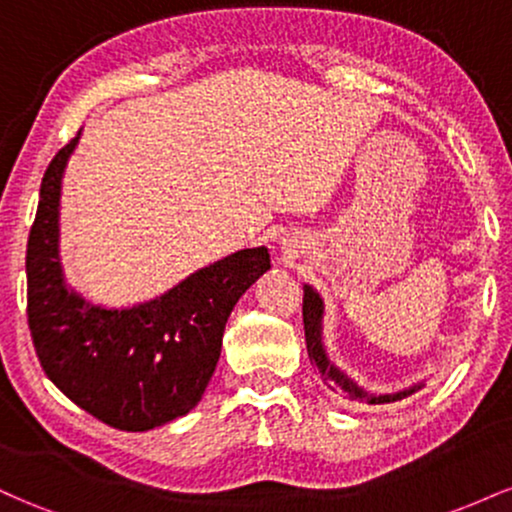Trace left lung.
I'll return each instance as SVG.
<instances>
[{
    "instance_id": "obj_1",
    "label": "left lung",
    "mask_w": 512,
    "mask_h": 512,
    "mask_svg": "<svg viewBox=\"0 0 512 512\" xmlns=\"http://www.w3.org/2000/svg\"><path fill=\"white\" fill-rule=\"evenodd\" d=\"M322 317H325V301L320 298L310 284H303V325H305V346H308L310 363L317 368V373L322 375L325 385L330 387L332 392L342 395L349 402H366V404H387L397 402V399H404L414 395L416 390H421L424 383H416L407 387V390L390 392V395H375V392L363 390L356 380H351L349 375L344 373L342 368H337L327 356L325 342H322Z\"/></svg>"
}]
</instances>
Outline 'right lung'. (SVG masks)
Listing matches in <instances>:
<instances>
[{"instance_id":"add662e5","label":"right lung","mask_w":512,"mask_h":512,"mask_svg":"<svg viewBox=\"0 0 512 512\" xmlns=\"http://www.w3.org/2000/svg\"><path fill=\"white\" fill-rule=\"evenodd\" d=\"M81 132L40 182L26 250L28 327L45 375L76 407L120 431H151L195 409L221 356L228 315L267 272L269 250L245 248L132 308L86 301L60 262V197Z\"/></svg>"}]
</instances>
